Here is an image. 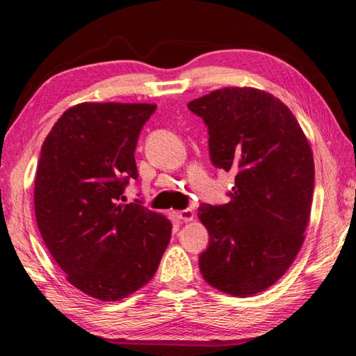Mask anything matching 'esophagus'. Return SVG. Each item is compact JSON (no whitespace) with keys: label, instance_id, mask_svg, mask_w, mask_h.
I'll list each match as a JSON object with an SVG mask.
<instances>
[{"label":"esophagus","instance_id":"34e87169","mask_svg":"<svg viewBox=\"0 0 356 356\" xmlns=\"http://www.w3.org/2000/svg\"><path fill=\"white\" fill-rule=\"evenodd\" d=\"M176 215V218L182 220V221H191L195 218V212H193L191 209H185V210H179V212H174Z\"/></svg>","mask_w":356,"mask_h":356}]
</instances>
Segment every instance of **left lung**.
I'll return each instance as SVG.
<instances>
[{"label": "left lung", "mask_w": 356, "mask_h": 356, "mask_svg": "<svg viewBox=\"0 0 356 356\" xmlns=\"http://www.w3.org/2000/svg\"><path fill=\"white\" fill-rule=\"evenodd\" d=\"M209 129L210 160L236 172L225 206L201 204L202 278L234 297L273 286L298 254L314 191L312 150L292 111L256 88H222L188 104Z\"/></svg>", "instance_id": "obj_1"}]
</instances>
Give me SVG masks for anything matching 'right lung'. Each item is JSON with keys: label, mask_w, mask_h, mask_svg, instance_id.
Instances as JSON below:
<instances>
[{"label": "right lung", "mask_w": 356, "mask_h": 356, "mask_svg": "<svg viewBox=\"0 0 356 356\" xmlns=\"http://www.w3.org/2000/svg\"><path fill=\"white\" fill-rule=\"evenodd\" d=\"M155 108L78 104L40 149L34 180L40 236L70 284L102 301L146 286L171 238L165 215L120 202L125 185L138 177V136Z\"/></svg>", "instance_id": "1"}]
</instances>
